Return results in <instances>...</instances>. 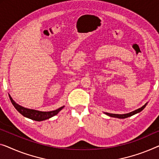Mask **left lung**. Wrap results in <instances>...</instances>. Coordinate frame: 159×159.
Instances as JSON below:
<instances>
[{
	"label": "left lung",
	"mask_w": 159,
	"mask_h": 159,
	"mask_svg": "<svg viewBox=\"0 0 159 159\" xmlns=\"http://www.w3.org/2000/svg\"><path fill=\"white\" fill-rule=\"evenodd\" d=\"M146 104H147V103H146L144 106H142V107H141L140 108H139V109L135 110L134 111H132V112H130L129 113H125V114H114V113H105L106 115L109 116H111V117H114V118H125L131 116H133V115L136 114V113H138L139 112H141V111H143V108L146 107Z\"/></svg>",
	"instance_id": "8db88e82"
}]
</instances>
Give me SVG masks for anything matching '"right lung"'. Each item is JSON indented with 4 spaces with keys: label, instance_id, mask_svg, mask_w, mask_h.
Returning a JSON list of instances; mask_svg holds the SVG:
<instances>
[{
    "label": "right lung",
    "instance_id": "obj_1",
    "mask_svg": "<svg viewBox=\"0 0 159 159\" xmlns=\"http://www.w3.org/2000/svg\"><path fill=\"white\" fill-rule=\"evenodd\" d=\"M9 98H10V100L12 104H13L16 109L17 110L20 114H22L23 116L30 118V119L36 120V121H41V120L48 119V118L58 114L59 111L62 110L63 108H64V106H62V107L59 108L55 111H47V112L46 111H40L34 109H29V108H24L23 107V106L18 105V103H16L15 101L13 100V98H11L10 95H9Z\"/></svg>",
    "mask_w": 159,
    "mask_h": 159
}]
</instances>
